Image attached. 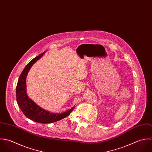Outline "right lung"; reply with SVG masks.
I'll list each match as a JSON object with an SVG mask.
<instances>
[{
  "mask_svg": "<svg viewBox=\"0 0 152 152\" xmlns=\"http://www.w3.org/2000/svg\"><path fill=\"white\" fill-rule=\"evenodd\" d=\"M45 51L32 59L22 72L16 86V101L24 115L30 120L39 123H52L59 121L70 114L74 107L62 113H53L47 111L32 101L27 95L26 90V78L33 64L40 59Z\"/></svg>",
  "mask_w": 152,
  "mask_h": 152,
  "instance_id": "obj_1",
  "label": "right lung"
}]
</instances>
